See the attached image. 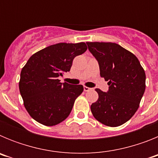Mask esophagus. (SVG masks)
<instances>
[{"label":"esophagus","mask_w":158,"mask_h":158,"mask_svg":"<svg viewBox=\"0 0 158 158\" xmlns=\"http://www.w3.org/2000/svg\"><path fill=\"white\" fill-rule=\"evenodd\" d=\"M84 90H85V92H89V91H90V90H92V89L91 88L87 87V86H84Z\"/></svg>","instance_id":"obj_1"}]
</instances>
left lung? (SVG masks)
<instances>
[{
	"mask_svg": "<svg viewBox=\"0 0 158 158\" xmlns=\"http://www.w3.org/2000/svg\"><path fill=\"white\" fill-rule=\"evenodd\" d=\"M87 45L100 66V77L108 81L107 93L96 89L97 101L91 105L96 119L108 127H118L135 115L146 89V73L135 54L114 43Z\"/></svg>",
	"mask_w": 158,
	"mask_h": 158,
	"instance_id": "left-lung-1",
	"label": "left lung"
}]
</instances>
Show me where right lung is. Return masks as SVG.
I'll return each mask as SVG.
<instances>
[{
    "label": "right lung",
    "instance_id": "add662e5",
    "mask_svg": "<svg viewBox=\"0 0 158 158\" xmlns=\"http://www.w3.org/2000/svg\"><path fill=\"white\" fill-rule=\"evenodd\" d=\"M86 50L85 43H60L29 58L20 73L19 89L25 108L35 120L54 126L69 116L84 88L81 85L61 83L58 77L69 72L73 58Z\"/></svg>",
    "mask_w": 158,
    "mask_h": 158
}]
</instances>
